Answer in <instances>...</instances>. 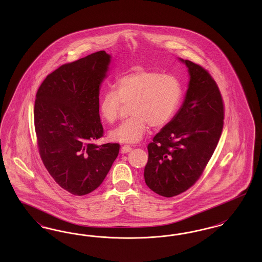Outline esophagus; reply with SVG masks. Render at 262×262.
<instances>
[{
    "instance_id": "esophagus-1",
    "label": "esophagus",
    "mask_w": 262,
    "mask_h": 262,
    "mask_svg": "<svg viewBox=\"0 0 262 262\" xmlns=\"http://www.w3.org/2000/svg\"><path fill=\"white\" fill-rule=\"evenodd\" d=\"M129 151H132V147L129 145H124L121 148V153H127Z\"/></svg>"
}]
</instances>
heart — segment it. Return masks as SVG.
<instances>
[{
  "label": "heart",
  "instance_id": "obj_1",
  "mask_svg": "<svg viewBox=\"0 0 262 262\" xmlns=\"http://www.w3.org/2000/svg\"><path fill=\"white\" fill-rule=\"evenodd\" d=\"M116 91L108 90L100 98L101 118L112 124L119 118L124 104L129 105L130 118L110 133L114 141L139 142L148 125L160 128L173 118L182 98V85L173 75L137 69L122 75L116 82Z\"/></svg>",
  "mask_w": 262,
  "mask_h": 262
}]
</instances>
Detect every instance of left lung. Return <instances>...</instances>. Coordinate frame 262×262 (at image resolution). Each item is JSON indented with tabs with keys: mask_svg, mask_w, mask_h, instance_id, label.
Segmentation results:
<instances>
[{
	"mask_svg": "<svg viewBox=\"0 0 262 262\" xmlns=\"http://www.w3.org/2000/svg\"><path fill=\"white\" fill-rule=\"evenodd\" d=\"M179 60L189 75L186 96L174 118L148 144L144 168L147 187L165 198L186 191L200 179L224 124L223 99L211 75L200 64Z\"/></svg>",
	"mask_w": 262,
	"mask_h": 262,
	"instance_id": "1",
	"label": "left lung"
}]
</instances>
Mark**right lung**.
Here are the masks:
<instances>
[{"instance_id":"add662e5","label":"right lung","mask_w":262,"mask_h":262,"mask_svg":"<svg viewBox=\"0 0 262 262\" xmlns=\"http://www.w3.org/2000/svg\"><path fill=\"white\" fill-rule=\"evenodd\" d=\"M111 55L99 51L64 63L38 89L34 125L41 159L56 183L74 195L102 184L116 160L118 143L94 144L103 136L100 86Z\"/></svg>"}]
</instances>
